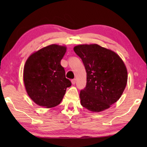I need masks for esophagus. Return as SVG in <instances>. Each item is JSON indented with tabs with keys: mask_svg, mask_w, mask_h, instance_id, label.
Instances as JSON below:
<instances>
[{
	"mask_svg": "<svg viewBox=\"0 0 147 147\" xmlns=\"http://www.w3.org/2000/svg\"><path fill=\"white\" fill-rule=\"evenodd\" d=\"M76 79H73L71 80V83H72V84H73V85H74V84L76 83Z\"/></svg>",
	"mask_w": 147,
	"mask_h": 147,
	"instance_id": "obj_1",
	"label": "esophagus"
}]
</instances>
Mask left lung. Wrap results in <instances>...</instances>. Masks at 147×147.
<instances>
[{
	"label": "left lung",
	"mask_w": 147,
	"mask_h": 147,
	"mask_svg": "<svg viewBox=\"0 0 147 147\" xmlns=\"http://www.w3.org/2000/svg\"><path fill=\"white\" fill-rule=\"evenodd\" d=\"M74 51L86 72V85L80 94L81 104L93 112L109 108L119 99L126 86L127 73L123 60L97 44L77 45Z\"/></svg>",
	"instance_id": "left-lung-1"
}]
</instances>
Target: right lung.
<instances>
[{"label": "right lung", "instance_id": "add662e5", "mask_svg": "<svg viewBox=\"0 0 147 147\" xmlns=\"http://www.w3.org/2000/svg\"><path fill=\"white\" fill-rule=\"evenodd\" d=\"M65 52V47L51 45L33 53L27 59L23 72L24 85L30 97L40 106H57L66 88L71 86L61 64Z\"/></svg>", "mask_w": 147, "mask_h": 147}]
</instances>
